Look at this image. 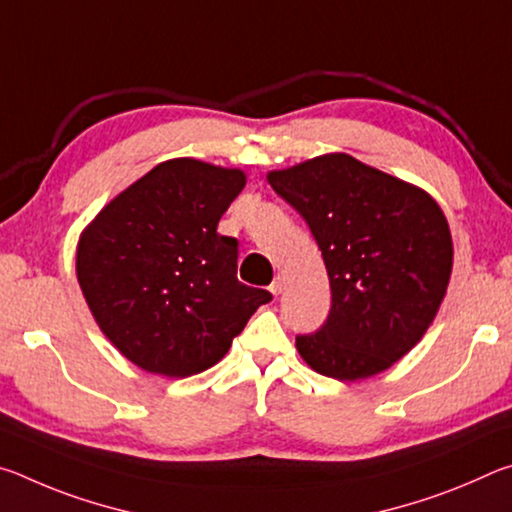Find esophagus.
<instances>
[{"instance_id":"obj_1","label":"esophagus","mask_w":512,"mask_h":512,"mask_svg":"<svg viewBox=\"0 0 512 512\" xmlns=\"http://www.w3.org/2000/svg\"><path fill=\"white\" fill-rule=\"evenodd\" d=\"M268 289H271L273 296H280V293L284 291V280H282V277H275V280L271 282V287H268Z\"/></svg>"}]
</instances>
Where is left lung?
I'll return each instance as SVG.
<instances>
[{
	"label": "left lung",
	"instance_id": "obj_1",
	"mask_svg": "<svg viewBox=\"0 0 512 512\" xmlns=\"http://www.w3.org/2000/svg\"><path fill=\"white\" fill-rule=\"evenodd\" d=\"M266 178L307 221L332 289L325 323L296 336L300 357L339 381L388 370L422 339L447 293L454 246L443 210L424 189L348 153Z\"/></svg>",
	"mask_w": 512,
	"mask_h": 512
}]
</instances>
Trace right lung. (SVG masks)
Instances as JSON below:
<instances>
[{"mask_svg":"<svg viewBox=\"0 0 512 512\" xmlns=\"http://www.w3.org/2000/svg\"><path fill=\"white\" fill-rule=\"evenodd\" d=\"M241 169L176 158L94 216L76 277L108 341L146 372L183 379L219 363L271 293L237 280V239L216 232Z\"/></svg>","mask_w":512,"mask_h":512,"instance_id":"obj_1","label":"right lung"}]
</instances>
